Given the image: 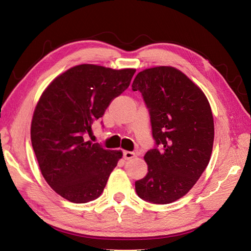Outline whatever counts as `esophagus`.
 <instances>
[{"label":"esophagus","instance_id":"obj_1","mask_svg":"<svg viewBox=\"0 0 251 251\" xmlns=\"http://www.w3.org/2000/svg\"><path fill=\"white\" fill-rule=\"evenodd\" d=\"M135 157V154L133 151H124V158L126 160H130V159H132V158H134Z\"/></svg>","mask_w":251,"mask_h":251}]
</instances>
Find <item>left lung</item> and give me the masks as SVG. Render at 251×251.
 Here are the masks:
<instances>
[{"instance_id":"left-lung-1","label":"left lung","mask_w":251,"mask_h":251,"mask_svg":"<svg viewBox=\"0 0 251 251\" xmlns=\"http://www.w3.org/2000/svg\"><path fill=\"white\" fill-rule=\"evenodd\" d=\"M132 90L142 93L155 140V147L144 156L148 172L135 182L136 194L148 202H173L195 185L210 160V105L192 80L167 66L141 71Z\"/></svg>"}]
</instances>
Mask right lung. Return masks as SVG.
Returning a JSON list of instances; mask_svg holds the SVG:
<instances>
[{
    "label": "right lung",
    "instance_id": "1",
    "mask_svg": "<svg viewBox=\"0 0 251 251\" xmlns=\"http://www.w3.org/2000/svg\"><path fill=\"white\" fill-rule=\"evenodd\" d=\"M134 74L79 65L55 78L41 95L31 122L32 147L45 181L67 201L99 198L122 157L121 151L105 150L86 136Z\"/></svg>",
    "mask_w": 251,
    "mask_h": 251
}]
</instances>
